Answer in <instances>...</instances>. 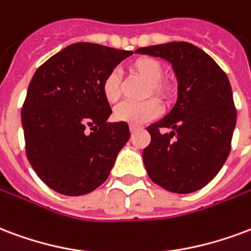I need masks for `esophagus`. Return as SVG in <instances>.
<instances>
[{
  "instance_id": "34e87169",
  "label": "esophagus",
  "mask_w": 251,
  "mask_h": 251,
  "mask_svg": "<svg viewBox=\"0 0 251 251\" xmlns=\"http://www.w3.org/2000/svg\"><path fill=\"white\" fill-rule=\"evenodd\" d=\"M139 129H141V127H139V126H133V124H131V126H129V131H131V132H136V131H139Z\"/></svg>"
}]
</instances>
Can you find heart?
Masks as SVG:
<instances>
[{
  "label": "heart",
  "mask_w": 251,
  "mask_h": 251,
  "mask_svg": "<svg viewBox=\"0 0 251 251\" xmlns=\"http://www.w3.org/2000/svg\"><path fill=\"white\" fill-rule=\"evenodd\" d=\"M129 71L139 78L148 82L146 97L154 95L164 103H169L175 98V87L168 82L161 80L163 66L151 56L137 58L129 65ZM101 92L110 103H115L120 98V78L116 73H110L101 82ZM161 107L156 99H148L141 103H122L114 111V118L118 122L140 126L159 116Z\"/></svg>",
  "instance_id": "obj_1"
}]
</instances>
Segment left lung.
<instances>
[{
  "label": "left lung",
  "mask_w": 251,
  "mask_h": 251,
  "mask_svg": "<svg viewBox=\"0 0 251 251\" xmlns=\"http://www.w3.org/2000/svg\"><path fill=\"white\" fill-rule=\"evenodd\" d=\"M135 52L168 61L178 84L171 112L147 127V173L173 193L201 189L220 172L230 152L237 111L229 79L212 56L192 43L169 42Z\"/></svg>",
  "instance_id": "1"
}]
</instances>
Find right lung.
I'll list each match as a JSON object with an SVG mask.
<instances>
[{
	"mask_svg": "<svg viewBox=\"0 0 251 251\" xmlns=\"http://www.w3.org/2000/svg\"><path fill=\"white\" fill-rule=\"evenodd\" d=\"M132 54L97 43H74L33 75L21 111L26 156L52 190L87 195L107 180L131 133L124 122H107L112 111L101 82Z\"/></svg>",
	"mask_w": 251,
	"mask_h": 251,
	"instance_id": "add662e5",
	"label": "right lung"
}]
</instances>
